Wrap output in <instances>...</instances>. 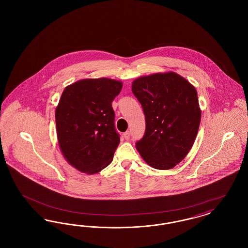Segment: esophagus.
Here are the masks:
<instances>
[{"instance_id":"esophagus-1","label":"esophagus","mask_w":248,"mask_h":248,"mask_svg":"<svg viewBox=\"0 0 248 248\" xmlns=\"http://www.w3.org/2000/svg\"><path fill=\"white\" fill-rule=\"evenodd\" d=\"M124 140H129L130 139V131H126L125 133H124Z\"/></svg>"}]
</instances>
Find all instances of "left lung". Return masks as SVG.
Here are the masks:
<instances>
[{"instance_id": "obj_1", "label": "left lung", "mask_w": 248, "mask_h": 248, "mask_svg": "<svg viewBox=\"0 0 248 248\" xmlns=\"http://www.w3.org/2000/svg\"><path fill=\"white\" fill-rule=\"evenodd\" d=\"M141 104L146 131L136 143L155 169H171L189 154L196 139L201 109L195 87L175 72L142 76L132 83Z\"/></svg>"}]
</instances>
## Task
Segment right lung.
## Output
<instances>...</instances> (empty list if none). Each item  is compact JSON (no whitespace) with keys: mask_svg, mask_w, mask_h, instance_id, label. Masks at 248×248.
Wrapping results in <instances>:
<instances>
[{"mask_svg":"<svg viewBox=\"0 0 248 248\" xmlns=\"http://www.w3.org/2000/svg\"><path fill=\"white\" fill-rule=\"evenodd\" d=\"M123 83L99 78L67 86L56 108L57 135L61 153L77 170L94 174L109 165L120 143L112 100Z\"/></svg>","mask_w":248,"mask_h":248,"instance_id":"obj_1","label":"right lung"}]
</instances>
